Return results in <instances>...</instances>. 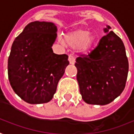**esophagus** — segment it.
<instances>
[{
  "label": "esophagus",
  "instance_id": "1",
  "mask_svg": "<svg viewBox=\"0 0 134 134\" xmlns=\"http://www.w3.org/2000/svg\"><path fill=\"white\" fill-rule=\"evenodd\" d=\"M68 60H69V62H70V64H73L75 63V58H74V57H73L72 55H69Z\"/></svg>",
  "mask_w": 134,
  "mask_h": 134
}]
</instances>
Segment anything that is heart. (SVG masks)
<instances>
[{
	"mask_svg": "<svg viewBox=\"0 0 134 134\" xmlns=\"http://www.w3.org/2000/svg\"><path fill=\"white\" fill-rule=\"evenodd\" d=\"M95 36L90 34L87 28H79L70 32L64 36V43L72 48L79 47L84 53L87 52L95 42ZM62 41V42H63Z\"/></svg>",
	"mask_w": 134,
	"mask_h": 134,
	"instance_id": "obj_1",
	"label": "heart"
}]
</instances>
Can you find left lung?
I'll use <instances>...</instances> for the list:
<instances>
[{
    "label": "left lung",
    "mask_w": 134,
    "mask_h": 134,
    "mask_svg": "<svg viewBox=\"0 0 134 134\" xmlns=\"http://www.w3.org/2000/svg\"><path fill=\"white\" fill-rule=\"evenodd\" d=\"M110 29L109 26L104 28L106 35L91 53L76 60L80 93L87 104H109L125 87L129 67L125 48Z\"/></svg>",
    "instance_id": "8db88e82"
}]
</instances>
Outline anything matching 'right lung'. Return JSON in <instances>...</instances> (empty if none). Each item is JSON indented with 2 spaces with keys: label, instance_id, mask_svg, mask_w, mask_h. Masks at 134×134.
I'll return each mask as SVG.
<instances>
[{
  "label": "right lung",
  "instance_id": "1",
  "mask_svg": "<svg viewBox=\"0 0 134 134\" xmlns=\"http://www.w3.org/2000/svg\"><path fill=\"white\" fill-rule=\"evenodd\" d=\"M57 26L34 21L13 41L8 58V76L13 90L30 104L49 102L69 64L68 55L53 53Z\"/></svg>",
  "mask_w": 134,
  "mask_h": 134
}]
</instances>
